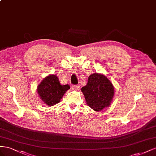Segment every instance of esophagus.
<instances>
[{"instance_id":"obj_1","label":"esophagus","mask_w":156,"mask_h":156,"mask_svg":"<svg viewBox=\"0 0 156 156\" xmlns=\"http://www.w3.org/2000/svg\"><path fill=\"white\" fill-rule=\"evenodd\" d=\"M79 88H80V86L79 85H73L72 86V89H73V90H78Z\"/></svg>"}]
</instances>
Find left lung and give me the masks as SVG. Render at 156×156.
Listing matches in <instances>:
<instances>
[{"label":"left lung","instance_id":"left-lung-1","mask_svg":"<svg viewBox=\"0 0 156 156\" xmlns=\"http://www.w3.org/2000/svg\"><path fill=\"white\" fill-rule=\"evenodd\" d=\"M87 105L95 111H101L110 106L114 95L112 83L105 75L93 73L82 88Z\"/></svg>","mask_w":156,"mask_h":156}]
</instances>
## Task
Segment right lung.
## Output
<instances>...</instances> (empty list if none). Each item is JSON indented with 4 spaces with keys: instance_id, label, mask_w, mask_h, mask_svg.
I'll return each instance as SVG.
<instances>
[{
    "instance_id": "1",
    "label": "right lung",
    "mask_w": 156,
    "mask_h": 156,
    "mask_svg": "<svg viewBox=\"0 0 156 156\" xmlns=\"http://www.w3.org/2000/svg\"><path fill=\"white\" fill-rule=\"evenodd\" d=\"M69 89V85H61L57 76L51 74L44 78L38 86L37 92L44 103L51 106L60 102Z\"/></svg>"
}]
</instances>
